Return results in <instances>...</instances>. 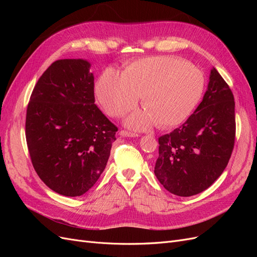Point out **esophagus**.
I'll return each mask as SVG.
<instances>
[{
    "instance_id": "1",
    "label": "esophagus",
    "mask_w": 257,
    "mask_h": 257,
    "mask_svg": "<svg viewBox=\"0 0 257 257\" xmlns=\"http://www.w3.org/2000/svg\"><path fill=\"white\" fill-rule=\"evenodd\" d=\"M120 136H122V137H138L137 134L131 133V132H127V131H121Z\"/></svg>"
}]
</instances>
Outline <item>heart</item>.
Returning <instances> with one entry per match:
<instances>
[{
	"label": "heart",
	"mask_w": 257,
	"mask_h": 257,
	"mask_svg": "<svg viewBox=\"0 0 257 257\" xmlns=\"http://www.w3.org/2000/svg\"><path fill=\"white\" fill-rule=\"evenodd\" d=\"M205 76L199 68L174 57H149L128 63L124 72L105 69L95 85L96 96L113 116L134 109L143 94L144 110L128 115L125 124L146 130L158 123L163 128L183 123L199 104Z\"/></svg>",
	"instance_id": "1"
}]
</instances>
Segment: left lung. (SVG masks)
I'll return each mask as SVG.
<instances>
[{
    "mask_svg": "<svg viewBox=\"0 0 257 257\" xmlns=\"http://www.w3.org/2000/svg\"><path fill=\"white\" fill-rule=\"evenodd\" d=\"M235 100L214 67L201 103L180 127L159 138L154 174L170 193L189 197L205 191L227 166L235 143Z\"/></svg>",
    "mask_w": 257,
    "mask_h": 257,
    "instance_id": "left-lung-1",
    "label": "left lung"
}]
</instances>
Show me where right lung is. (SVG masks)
Masks as SVG:
<instances>
[{
	"instance_id": "obj_1",
	"label": "right lung",
	"mask_w": 257,
	"mask_h": 257,
	"mask_svg": "<svg viewBox=\"0 0 257 257\" xmlns=\"http://www.w3.org/2000/svg\"><path fill=\"white\" fill-rule=\"evenodd\" d=\"M90 62L58 60L38 79L27 109L26 138L33 167L58 194L81 196L107 165L114 124L94 104Z\"/></svg>"
}]
</instances>
